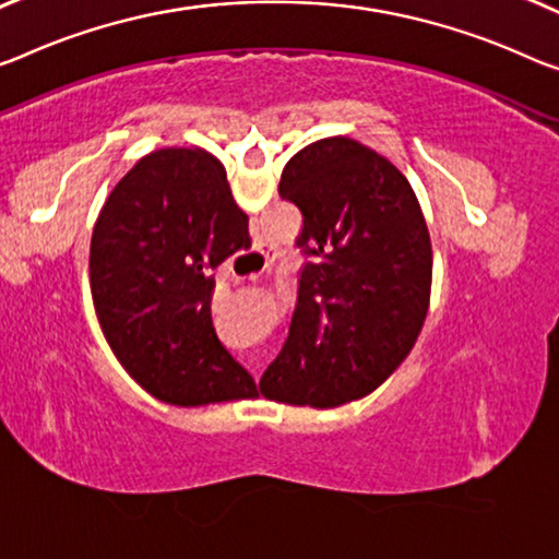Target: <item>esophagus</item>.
I'll return each instance as SVG.
<instances>
[{
	"label": "esophagus",
	"mask_w": 559,
	"mask_h": 559,
	"mask_svg": "<svg viewBox=\"0 0 559 559\" xmlns=\"http://www.w3.org/2000/svg\"><path fill=\"white\" fill-rule=\"evenodd\" d=\"M257 257H260V260H262V270H267L270 267V264L274 262V257H277V254H274V252H270V250H260V252H254ZM257 274H260V272H252L250 274V280H254L257 277Z\"/></svg>",
	"instance_id": "1"
}]
</instances>
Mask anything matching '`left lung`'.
<instances>
[{
    "instance_id": "left-lung-1",
    "label": "left lung",
    "mask_w": 559,
    "mask_h": 559,
    "mask_svg": "<svg viewBox=\"0 0 559 559\" xmlns=\"http://www.w3.org/2000/svg\"><path fill=\"white\" fill-rule=\"evenodd\" d=\"M280 197L302 212L289 334L260 392L287 405L340 407L382 384L423 330L432 245L407 177L347 136L307 144Z\"/></svg>"
}]
</instances>
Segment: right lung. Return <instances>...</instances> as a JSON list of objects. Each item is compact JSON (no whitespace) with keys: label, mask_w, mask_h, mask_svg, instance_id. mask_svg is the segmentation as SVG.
I'll list each match as a JSON object with an SVG mask.
<instances>
[{"label":"right lung","mask_w":559,"mask_h":559,"mask_svg":"<svg viewBox=\"0 0 559 559\" xmlns=\"http://www.w3.org/2000/svg\"><path fill=\"white\" fill-rule=\"evenodd\" d=\"M247 245V214L204 150L152 152L107 197L90 247L94 309L111 352L157 400L200 407L257 394L210 309L214 270Z\"/></svg>","instance_id":"right-lung-1"}]
</instances>
